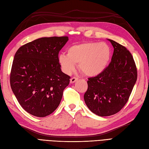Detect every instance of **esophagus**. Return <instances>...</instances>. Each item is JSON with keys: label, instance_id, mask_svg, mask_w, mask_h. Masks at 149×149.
Listing matches in <instances>:
<instances>
[{"label": "esophagus", "instance_id": "esophagus-1", "mask_svg": "<svg viewBox=\"0 0 149 149\" xmlns=\"http://www.w3.org/2000/svg\"><path fill=\"white\" fill-rule=\"evenodd\" d=\"M78 79V78H76V77H73V78H71V79H70V83H75Z\"/></svg>", "mask_w": 149, "mask_h": 149}]
</instances>
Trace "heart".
<instances>
[{
  "label": "heart",
  "mask_w": 149,
  "mask_h": 149,
  "mask_svg": "<svg viewBox=\"0 0 149 149\" xmlns=\"http://www.w3.org/2000/svg\"><path fill=\"white\" fill-rule=\"evenodd\" d=\"M111 55L109 46L106 43L84 42L74 45L58 56V63L62 70L70 74L79 64L81 71L88 76L102 73L109 65Z\"/></svg>",
  "instance_id": "1"
}]
</instances>
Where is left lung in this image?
<instances>
[{
  "label": "left lung",
  "instance_id": "8db88e82",
  "mask_svg": "<svg viewBox=\"0 0 149 149\" xmlns=\"http://www.w3.org/2000/svg\"><path fill=\"white\" fill-rule=\"evenodd\" d=\"M114 48L111 61L102 73L88 78L84 95L86 104L99 116H109L127 103L136 83L137 71L131 53L125 47L108 39Z\"/></svg>",
  "mask_w": 149,
  "mask_h": 149
}]
</instances>
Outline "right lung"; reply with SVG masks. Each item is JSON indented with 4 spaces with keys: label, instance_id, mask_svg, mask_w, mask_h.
Segmentation results:
<instances>
[{
    "label": "right lung",
    "instance_id": "right-lung-1",
    "mask_svg": "<svg viewBox=\"0 0 149 149\" xmlns=\"http://www.w3.org/2000/svg\"><path fill=\"white\" fill-rule=\"evenodd\" d=\"M68 37H43L17 51L10 76V86L20 106L29 114L46 117L56 110L70 76L63 73L58 54Z\"/></svg>",
    "mask_w": 149,
    "mask_h": 149
}]
</instances>
